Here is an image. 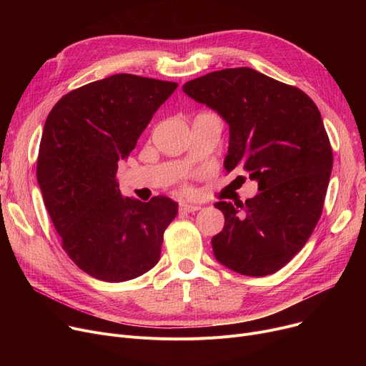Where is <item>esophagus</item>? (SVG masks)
I'll return each instance as SVG.
<instances>
[{"mask_svg": "<svg viewBox=\"0 0 366 366\" xmlns=\"http://www.w3.org/2000/svg\"><path fill=\"white\" fill-rule=\"evenodd\" d=\"M179 210H181V212H197V210H200V206H199V204L181 203V204H179Z\"/></svg>", "mask_w": 366, "mask_h": 366, "instance_id": "1", "label": "esophagus"}]
</instances>
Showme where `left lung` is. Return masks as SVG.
I'll use <instances>...</instances> for the list:
<instances>
[{"label": "left lung", "instance_id": "obj_1", "mask_svg": "<svg viewBox=\"0 0 366 366\" xmlns=\"http://www.w3.org/2000/svg\"><path fill=\"white\" fill-rule=\"evenodd\" d=\"M229 126L224 167L258 181L244 203L218 202L225 224L215 258L244 276L273 274L312 236L332 170V148L316 104L298 87L252 68L209 72L182 86Z\"/></svg>", "mask_w": 366, "mask_h": 366}]
</instances>
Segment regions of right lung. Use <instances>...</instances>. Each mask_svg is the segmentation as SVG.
<instances>
[{
	"label": "right lung",
	"mask_w": 366,
	"mask_h": 366,
	"mask_svg": "<svg viewBox=\"0 0 366 366\" xmlns=\"http://www.w3.org/2000/svg\"><path fill=\"white\" fill-rule=\"evenodd\" d=\"M177 87L115 74L66 93L46 120L36 181L64 251L94 279L126 282L160 259L178 204L164 196L123 197L115 175Z\"/></svg>",
	"instance_id": "add662e5"
}]
</instances>
